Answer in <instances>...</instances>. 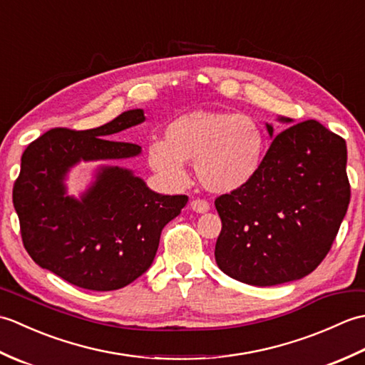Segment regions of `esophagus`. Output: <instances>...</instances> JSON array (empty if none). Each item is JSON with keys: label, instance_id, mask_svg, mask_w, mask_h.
Wrapping results in <instances>:
<instances>
[{"label": "esophagus", "instance_id": "obj_1", "mask_svg": "<svg viewBox=\"0 0 365 365\" xmlns=\"http://www.w3.org/2000/svg\"><path fill=\"white\" fill-rule=\"evenodd\" d=\"M190 205L191 210H195L196 213H205L210 210V204H208L205 199H192Z\"/></svg>", "mask_w": 365, "mask_h": 365}]
</instances>
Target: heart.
Segmentation results:
<instances>
[{
    "instance_id": "b5f03b06",
    "label": "heart",
    "mask_w": 365,
    "mask_h": 365,
    "mask_svg": "<svg viewBox=\"0 0 365 365\" xmlns=\"http://www.w3.org/2000/svg\"><path fill=\"white\" fill-rule=\"evenodd\" d=\"M265 135L250 115L192 111L174 119L166 141L150 145L152 168L170 183L187 180L183 163L196 165V175L208 191L226 195L251 183L259 174Z\"/></svg>"
}]
</instances>
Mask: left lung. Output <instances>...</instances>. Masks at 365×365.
I'll list each match as a JSON object with an SVG mask.
<instances>
[{
    "label": "left lung",
    "mask_w": 365,
    "mask_h": 365,
    "mask_svg": "<svg viewBox=\"0 0 365 365\" xmlns=\"http://www.w3.org/2000/svg\"><path fill=\"white\" fill-rule=\"evenodd\" d=\"M350 196L344 138L312 119L294 123L274 136L251 183L215 199L216 263L250 285L304 277L329 252Z\"/></svg>",
    "instance_id": "8db88e82"
}]
</instances>
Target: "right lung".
<instances>
[{"label": "right lung", "mask_w": 365, "mask_h": 365, "mask_svg": "<svg viewBox=\"0 0 365 365\" xmlns=\"http://www.w3.org/2000/svg\"><path fill=\"white\" fill-rule=\"evenodd\" d=\"M143 120V110H131L98 128H53L23 152L12 200L23 246L38 267L96 292L122 289L150 267L163 227L188 196L158 195L118 166L103 168L81 200L66 196L63 183L80 160L138 155L139 145L108 136Z\"/></svg>", "instance_id": "1"}]
</instances>
